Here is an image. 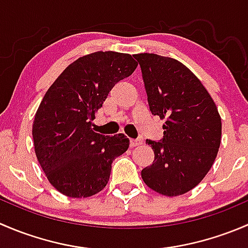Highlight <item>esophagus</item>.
Returning <instances> with one entry per match:
<instances>
[{"instance_id": "1", "label": "esophagus", "mask_w": 248, "mask_h": 248, "mask_svg": "<svg viewBox=\"0 0 248 248\" xmlns=\"http://www.w3.org/2000/svg\"><path fill=\"white\" fill-rule=\"evenodd\" d=\"M141 145V139H131L129 140V146L131 147H136Z\"/></svg>"}]
</instances>
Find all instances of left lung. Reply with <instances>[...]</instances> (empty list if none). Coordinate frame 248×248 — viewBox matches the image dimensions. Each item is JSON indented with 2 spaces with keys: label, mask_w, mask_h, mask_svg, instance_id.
<instances>
[{
  "label": "left lung",
  "mask_w": 248,
  "mask_h": 248,
  "mask_svg": "<svg viewBox=\"0 0 248 248\" xmlns=\"http://www.w3.org/2000/svg\"><path fill=\"white\" fill-rule=\"evenodd\" d=\"M150 111L166 120L163 138L146 140L155 159L141 170L145 184L163 196H181L202 181L221 144L214 99L185 64L157 54H137Z\"/></svg>",
  "instance_id": "8db88e82"
}]
</instances>
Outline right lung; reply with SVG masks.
Returning a JSON list of instances; mask_svg holds the SVG:
<instances>
[{
	"label": "right lung",
	"instance_id": "obj_1",
	"mask_svg": "<svg viewBox=\"0 0 248 248\" xmlns=\"http://www.w3.org/2000/svg\"><path fill=\"white\" fill-rule=\"evenodd\" d=\"M137 66L129 54L97 51L69 64L46 91L32 127L34 151L50 184L64 196L101 192L112 161L128 149L124 134L102 136L91 127L115 84Z\"/></svg>",
	"mask_w": 248,
	"mask_h": 248
}]
</instances>
